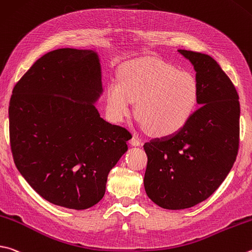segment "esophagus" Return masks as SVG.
<instances>
[{"instance_id":"esophagus-1","label":"esophagus","mask_w":252,"mask_h":252,"mask_svg":"<svg viewBox=\"0 0 252 252\" xmlns=\"http://www.w3.org/2000/svg\"><path fill=\"white\" fill-rule=\"evenodd\" d=\"M130 143H131V145H133V146H140L141 141L138 138H136V136H133V138L130 140Z\"/></svg>"}]
</instances>
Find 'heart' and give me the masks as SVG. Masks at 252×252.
I'll list each match as a JSON object with an SVG mask.
<instances>
[{"mask_svg": "<svg viewBox=\"0 0 252 252\" xmlns=\"http://www.w3.org/2000/svg\"><path fill=\"white\" fill-rule=\"evenodd\" d=\"M107 110L112 120L121 122L135 114L151 134L176 133L190 120L198 100V85L187 71L158 59L143 58L127 63L119 81L107 87Z\"/></svg>", "mask_w": 252, "mask_h": 252, "instance_id": "obj_1", "label": "heart"}]
</instances>
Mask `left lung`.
<instances>
[{"mask_svg":"<svg viewBox=\"0 0 252 252\" xmlns=\"http://www.w3.org/2000/svg\"><path fill=\"white\" fill-rule=\"evenodd\" d=\"M196 71L199 108L171 136L143 145L148 155L144 189L165 209L202 203L230 172L239 149V95L234 84L208 55L178 49Z\"/></svg>","mask_w":252,"mask_h":252,"instance_id":"8db88e82","label":"left lung"}]
</instances>
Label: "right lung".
Here are the masks:
<instances>
[{"label": "right lung", "mask_w": 252, "mask_h": 252, "mask_svg": "<svg viewBox=\"0 0 252 252\" xmlns=\"http://www.w3.org/2000/svg\"><path fill=\"white\" fill-rule=\"evenodd\" d=\"M98 54L61 48L45 54L18 80L10 100L14 163L36 193L54 205L87 209L106 191L108 174L132 135L100 117Z\"/></svg>", "instance_id": "right-lung-1"}]
</instances>
